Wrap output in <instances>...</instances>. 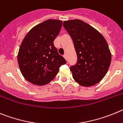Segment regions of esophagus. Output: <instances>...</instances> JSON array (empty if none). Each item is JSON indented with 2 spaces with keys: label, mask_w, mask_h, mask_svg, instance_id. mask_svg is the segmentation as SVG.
I'll list each match as a JSON object with an SVG mask.
<instances>
[{
  "label": "esophagus",
  "mask_w": 123,
  "mask_h": 123,
  "mask_svg": "<svg viewBox=\"0 0 123 123\" xmlns=\"http://www.w3.org/2000/svg\"><path fill=\"white\" fill-rule=\"evenodd\" d=\"M64 57L66 59V60H67V55H66V54H64Z\"/></svg>",
  "instance_id": "1"
}]
</instances>
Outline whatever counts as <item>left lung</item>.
Listing matches in <instances>:
<instances>
[{"instance_id":"obj_1","label":"left lung","mask_w":123,"mask_h":123,"mask_svg":"<svg viewBox=\"0 0 123 123\" xmlns=\"http://www.w3.org/2000/svg\"><path fill=\"white\" fill-rule=\"evenodd\" d=\"M63 26L74 44L77 62L70 67L75 81L89 87L100 82L111 63V55L103 35L80 19L66 21Z\"/></svg>"}]
</instances>
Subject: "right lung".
<instances>
[{"label":"right lung","instance_id":"add662e5","mask_svg":"<svg viewBox=\"0 0 123 123\" xmlns=\"http://www.w3.org/2000/svg\"><path fill=\"white\" fill-rule=\"evenodd\" d=\"M62 25V21L48 19L33 27L23 39L18 62L22 75L30 83L40 86L48 84L59 67L66 64L53 43Z\"/></svg>","mask_w":123,"mask_h":123}]
</instances>
